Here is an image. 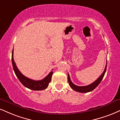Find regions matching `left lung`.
Returning <instances> with one entry per match:
<instances>
[{"label":"left lung","instance_id":"1","mask_svg":"<svg viewBox=\"0 0 120 120\" xmlns=\"http://www.w3.org/2000/svg\"><path fill=\"white\" fill-rule=\"evenodd\" d=\"M106 68H107V64H106L105 68L104 69V71L103 72V73H102L101 76L97 78V79H96V80L94 81V82H93L92 83L90 84L89 85L85 86H76L75 85V84H73V83L72 82L71 80V78L70 77H69V74L68 73V81L69 85L72 89L75 90V91L78 92L86 93L93 91L94 88H96V87L98 86L99 84L100 83V82H101V81L102 80L105 74V72L106 71Z\"/></svg>","mask_w":120,"mask_h":120}]
</instances>
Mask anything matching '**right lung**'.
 I'll return each mask as SVG.
<instances>
[{
    "instance_id": "add662e5",
    "label": "right lung",
    "mask_w": 120,
    "mask_h": 120,
    "mask_svg": "<svg viewBox=\"0 0 120 120\" xmlns=\"http://www.w3.org/2000/svg\"><path fill=\"white\" fill-rule=\"evenodd\" d=\"M11 62H12L13 69H14L16 76L18 78L20 82L26 88L32 90H34V91H41V90L45 89L48 87L49 83L51 81L52 76L53 73V71L50 72L42 80L34 81L24 76L18 69L15 63L14 62V58H13V49L12 51V55H11Z\"/></svg>"
}]
</instances>
